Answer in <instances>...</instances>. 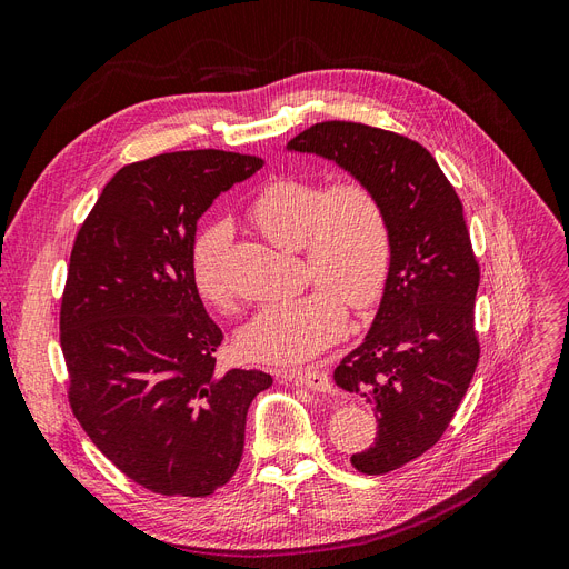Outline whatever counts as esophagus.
<instances>
[{
	"label": "esophagus",
	"mask_w": 569,
	"mask_h": 569,
	"mask_svg": "<svg viewBox=\"0 0 569 569\" xmlns=\"http://www.w3.org/2000/svg\"><path fill=\"white\" fill-rule=\"evenodd\" d=\"M283 380L288 382H296L300 387H307L311 391H319V393H328L332 389V382L328 372L317 370V368H305V370H292V372H281Z\"/></svg>",
	"instance_id": "34e87169"
}]
</instances>
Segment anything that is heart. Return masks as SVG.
Returning <instances> with one entry per match:
<instances>
[{
    "label": "heart",
    "instance_id": "obj_1",
    "mask_svg": "<svg viewBox=\"0 0 569 569\" xmlns=\"http://www.w3.org/2000/svg\"><path fill=\"white\" fill-rule=\"evenodd\" d=\"M248 218L273 246L300 250L305 277L319 286L298 298L262 305L241 326L239 347L258 363H305L340 338L345 305L361 311L382 296L393 248L387 206L359 178L328 187L321 180L283 178L260 189ZM229 239L227 222L210 224L192 256L199 296L224 311L234 307L222 267Z\"/></svg>",
    "mask_w": 569,
    "mask_h": 569
}]
</instances>
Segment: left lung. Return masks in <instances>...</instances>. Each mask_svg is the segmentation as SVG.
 Instances as JSON below:
<instances>
[{"label":"left lung","mask_w":569,"mask_h":569,"mask_svg":"<svg viewBox=\"0 0 569 569\" xmlns=\"http://www.w3.org/2000/svg\"><path fill=\"white\" fill-rule=\"evenodd\" d=\"M375 187L391 224V267L363 342L335 385L377 412L375 443L351 457L377 476L425 455L448 429L478 366L480 271L461 201L422 144L353 121H323L286 144Z\"/></svg>","instance_id":"left-lung-1"}]
</instances>
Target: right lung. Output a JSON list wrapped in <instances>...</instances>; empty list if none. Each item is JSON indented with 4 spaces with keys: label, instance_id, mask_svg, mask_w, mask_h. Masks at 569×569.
I'll return each instance as SVG.
<instances>
[{
    "label": "right lung",
    "instance_id": "obj_1",
    "mask_svg": "<svg viewBox=\"0 0 569 569\" xmlns=\"http://www.w3.org/2000/svg\"><path fill=\"white\" fill-rule=\"evenodd\" d=\"M262 159L220 150L123 166L81 224L60 307L70 406L112 465L157 495L234 476L262 370L218 372L222 330L192 277L197 224Z\"/></svg>",
    "mask_w": 569,
    "mask_h": 569
}]
</instances>
